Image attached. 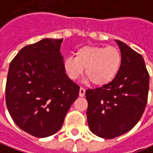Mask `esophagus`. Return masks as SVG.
<instances>
[{
	"instance_id": "obj_1",
	"label": "esophagus",
	"mask_w": 153,
	"mask_h": 153,
	"mask_svg": "<svg viewBox=\"0 0 153 153\" xmlns=\"http://www.w3.org/2000/svg\"><path fill=\"white\" fill-rule=\"evenodd\" d=\"M85 88L80 87V88H79V97H84L85 96Z\"/></svg>"
}]
</instances>
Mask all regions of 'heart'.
<instances>
[{
  "label": "heart",
  "instance_id": "heart-1",
  "mask_svg": "<svg viewBox=\"0 0 153 153\" xmlns=\"http://www.w3.org/2000/svg\"><path fill=\"white\" fill-rule=\"evenodd\" d=\"M123 63L121 51L114 46H91L79 48L73 56L64 59L66 74L72 80H77L82 75L92 85L102 86L113 81L119 74Z\"/></svg>",
  "mask_w": 153,
  "mask_h": 153
}]
</instances>
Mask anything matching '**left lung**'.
Segmentation results:
<instances>
[{"instance_id": "left-lung-1", "label": "left lung", "mask_w": 153, "mask_h": 153, "mask_svg": "<svg viewBox=\"0 0 153 153\" xmlns=\"http://www.w3.org/2000/svg\"><path fill=\"white\" fill-rule=\"evenodd\" d=\"M123 63L116 79L101 87L88 89L87 123L91 131L113 139L131 130L145 111L149 91V74L142 56L116 40Z\"/></svg>"}]
</instances>
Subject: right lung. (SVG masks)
Masks as SVG:
<instances>
[{
	"instance_id": "1",
	"label": "right lung",
	"mask_w": 153,
	"mask_h": 153,
	"mask_svg": "<svg viewBox=\"0 0 153 153\" xmlns=\"http://www.w3.org/2000/svg\"><path fill=\"white\" fill-rule=\"evenodd\" d=\"M62 40L45 38L26 45L9 65L6 104L15 124L32 136L56 134L79 96V86L65 73Z\"/></svg>"
}]
</instances>
